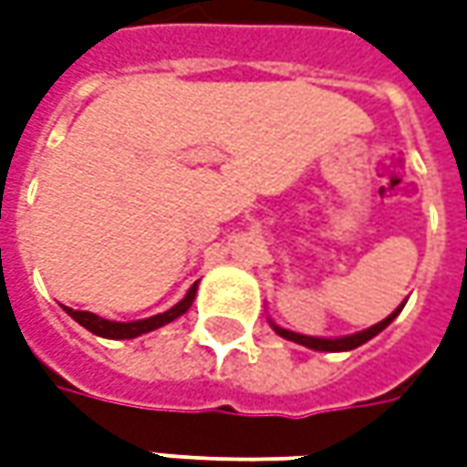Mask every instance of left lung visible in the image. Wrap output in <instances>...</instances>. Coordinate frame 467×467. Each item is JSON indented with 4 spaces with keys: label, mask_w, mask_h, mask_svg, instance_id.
<instances>
[{
    "label": "left lung",
    "mask_w": 467,
    "mask_h": 467,
    "mask_svg": "<svg viewBox=\"0 0 467 467\" xmlns=\"http://www.w3.org/2000/svg\"><path fill=\"white\" fill-rule=\"evenodd\" d=\"M403 306L405 304H400V306L389 314V317H385L382 322L371 325V327H367V330L353 332V335H343V337H312V335H298V332L283 330V327H278L275 322H270V325H273V330L278 332L280 337H285V340H294V343H298V346H306V348H312V350H330V353H335V350H353V348H358V346H364V343L371 340L374 335H379V332L385 330L387 325L400 314Z\"/></svg>",
    "instance_id": "1"
}]
</instances>
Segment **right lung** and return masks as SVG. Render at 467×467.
Segmentation results:
<instances>
[{"instance_id":"right-lung-1","label":"right lung","mask_w":467,"mask_h":467,"mask_svg":"<svg viewBox=\"0 0 467 467\" xmlns=\"http://www.w3.org/2000/svg\"><path fill=\"white\" fill-rule=\"evenodd\" d=\"M197 296V283L187 291V296L182 298L176 306H171L169 312L155 314V317H148V319H137V322H111V319H103L99 314L93 312H75L69 306H64V312L69 314L75 322H80L85 330H90L99 337H109V340H130V337H137V335H145V332L158 330L163 325L173 322L176 317L187 314V309L192 306V301Z\"/></svg>"}]
</instances>
